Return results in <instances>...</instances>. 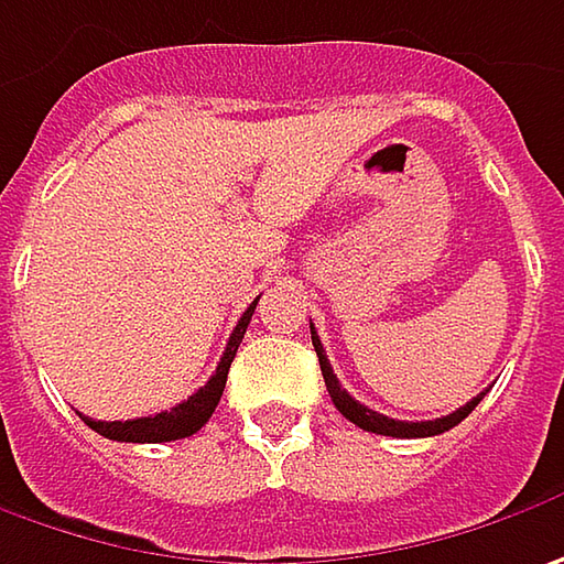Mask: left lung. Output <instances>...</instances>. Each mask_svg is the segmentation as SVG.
Instances as JSON below:
<instances>
[{"instance_id":"obj_1","label":"left lung","mask_w":564,"mask_h":564,"mask_svg":"<svg viewBox=\"0 0 564 564\" xmlns=\"http://www.w3.org/2000/svg\"><path fill=\"white\" fill-rule=\"evenodd\" d=\"M312 347H315V354H318V366H322V376H325V388H328L330 401L334 406L356 423L359 429H366V432H376V435H394V438H426V435H442V432H448L454 429L474 406L482 401V394H477L474 401H467L464 406H457L454 413L448 416H442V420H426V423H406V420H391V416H384V413H376V410H369V406H362L359 401H354L344 388H340V381L334 376V369H330L328 356H325V347H322V340H318V334L312 328Z\"/></svg>"}]
</instances>
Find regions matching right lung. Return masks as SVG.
I'll return each instance as SVG.
<instances>
[{
    "label": "right lung",
    "mask_w": 564,
    "mask_h": 564,
    "mask_svg": "<svg viewBox=\"0 0 564 564\" xmlns=\"http://www.w3.org/2000/svg\"><path fill=\"white\" fill-rule=\"evenodd\" d=\"M258 300L252 306L242 312V318L236 322L234 334L227 340V350L217 362V372L205 381V388H198L188 401L183 404L170 406L163 413H154V416H138V420H126V423H104V420H90V416H82L87 426L94 432H100L104 438H112V442H176V438H185V435H195L198 429L205 426L214 413V406L220 404V394H224V384H227V372H230V362H234L236 350L242 344V334L252 322V312H256Z\"/></svg>",
    "instance_id": "obj_1"
}]
</instances>
